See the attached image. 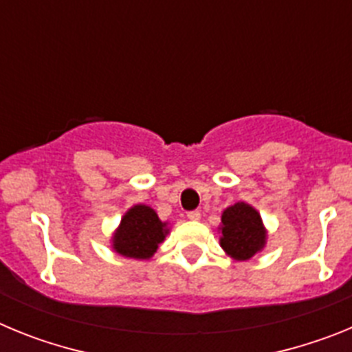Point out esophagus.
<instances>
[{
  "instance_id": "1",
  "label": "esophagus",
  "mask_w": 352,
  "mask_h": 352,
  "mask_svg": "<svg viewBox=\"0 0 352 352\" xmlns=\"http://www.w3.org/2000/svg\"><path fill=\"white\" fill-rule=\"evenodd\" d=\"M186 217H188V220H194V222L201 220V213H199V211H190Z\"/></svg>"
}]
</instances>
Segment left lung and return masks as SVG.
<instances>
[{
  "instance_id": "obj_1",
  "label": "left lung",
  "mask_w": 352,
  "mask_h": 352,
  "mask_svg": "<svg viewBox=\"0 0 352 352\" xmlns=\"http://www.w3.org/2000/svg\"><path fill=\"white\" fill-rule=\"evenodd\" d=\"M219 234L222 250L234 261L252 259L268 243V229L261 219V213L245 201L234 203L222 211Z\"/></svg>"
}]
</instances>
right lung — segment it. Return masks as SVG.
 I'll use <instances>...</instances> for the list:
<instances>
[{"label":"right lung","mask_w":352,"mask_h":352,"mask_svg":"<svg viewBox=\"0 0 352 352\" xmlns=\"http://www.w3.org/2000/svg\"><path fill=\"white\" fill-rule=\"evenodd\" d=\"M169 222H162L157 211L146 204H133L121 217L111 236V248L129 259L148 261L169 234Z\"/></svg>","instance_id":"add662e5"}]
</instances>
